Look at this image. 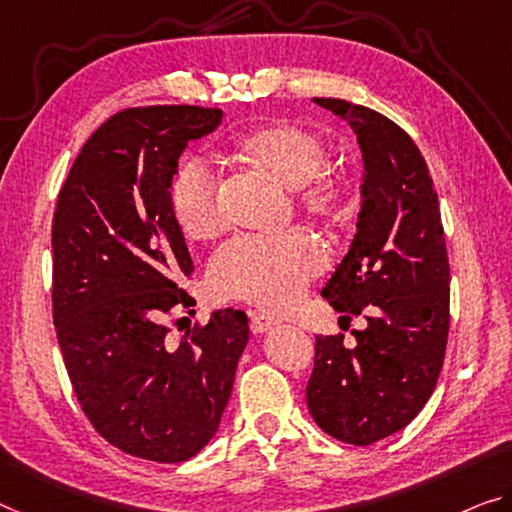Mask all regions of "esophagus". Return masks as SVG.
Returning <instances> with one entry per match:
<instances>
[{
	"instance_id": "34e87169",
	"label": "esophagus",
	"mask_w": 512,
	"mask_h": 512,
	"mask_svg": "<svg viewBox=\"0 0 512 512\" xmlns=\"http://www.w3.org/2000/svg\"><path fill=\"white\" fill-rule=\"evenodd\" d=\"M277 325H279V320L267 316V313H258V311L251 313V332H254V334H265Z\"/></svg>"
}]
</instances>
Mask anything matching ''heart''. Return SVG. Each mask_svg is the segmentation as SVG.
<instances>
[{
    "label": "heart",
    "instance_id": "heart-1",
    "mask_svg": "<svg viewBox=\"0 0 512 512\" xmlns=\"http://www.w3.org/2000/svg\"><path fill=\"white\" fill-rule=\"evenodd\" d=\"M235 151L263 169L283 187L295 190L297 208L316 219H334L348 203V180L325 169L327 146L311 132L270 125L240 137ZM174 217L187 238L206 242L222 231L217 174L203 157L180 162L169 185ZM325 267V251L306 231L274 238L238 235L210 261L212 293L226 300H245L263 309H283L304 293L306 283Z\"/></svg>",
    "mask_w": 512,
    "mask_h": 512
}]
</instances>
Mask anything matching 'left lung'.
<instances>
[{
    "mask_svg": "<svg viewBox=\"0 0 512 512\" xmlns=\"http://www.w3.org/2000/svg\"><path fill=\"white\" fill-rule=\"evenodd\" d=\"M350 123L364 160L361 210L348 254L322 288L366 329L316 336L306 384L313 421L341 442L368 446L403 430L423 410L444 364L448 270L439 201L412 137L387 116L341 98H313Z\"/></svg>",
    "mask_w": 512,
    "mask_h": 512,
    "instance_id": "1",
    "label": "left lung"
}]
</instances>
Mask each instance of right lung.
<instances>
[{
	"label": "right lung",
	"mask_w": 512,
	"mask_h": 512,
	"mask_svg": "<svg viewBox=\"0 0 512 512\" xmlns=\"http://www.w3.org/2000/svg\"><path fill=\"white\" fill-rule=\"evenodd\" d=\"M219 109L137 107L114 114L75 157L52 224V313L75 396L102 437L153 462L203 451L231 398L249 341L245 311H212L169 343L162 316L194 300V265L169 201L187 144Z\"/></svg>",
	"instance_id": "1"
}]
</instances>
